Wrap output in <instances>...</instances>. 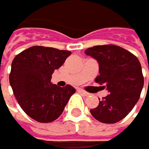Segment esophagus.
I'll return each mask as SVG.
<instances>
[{"instance_id": "1", "label": "esophagus", "mask_w": 149, "mask_h": 149, "mask_svg": "<svg viewBox=\"0 0 149 149\" xmlns=\"http://www.w3.org/2000/svg\"><path fill=\"white\" fill-rule=\"evenodd\" d=\"M77 91L80 92L81 94H83V95H85V96H88V93L87 91H85L84 89H82V88H78V89H77Z\"/></svg>"}]
</instances>
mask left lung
Returning <instances> with one entry per match:
<instances>
[{"mask_svg":"<svg viewBox=\"0 0 149 149\" xmlns=\"http://www.w3.org/2000/svg\"><path fill=\"white\" fill-rule=\"evenodd\" d=\"M85 53L99 63L100 74L95 81L104 85L102 88L109 91L99 105L91 110L92 117L102 123L118 122L131 112L140 98L144 87L140 61L130 51L115 45H95Z\"/></svg>","mask_w":149,"mask_h":149,"instance_id":"obj_1","label":"left lung"}]
</instances>
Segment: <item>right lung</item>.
<instances>
[{"label":"right lung","instance_id":"1","mask_svg":"<svg viewBox=\"0 0 149 149\" xmlns=\"http://www.w3.org/2000/svg\"><path fill=\"white\" fill-rule=\"evenodd\" d=\"M70 55L68 50L35 45L13 60L10 85L18 104L32 119L42 123L54 121L75 92L70 85L61 88L51 83L54 71Z\"/></svg>","mask_w":149,"mask_h":149}]
</instances>
